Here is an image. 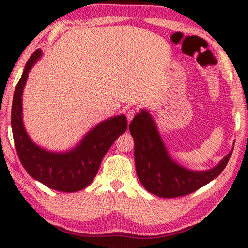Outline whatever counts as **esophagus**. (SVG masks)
<instances>
[{"label":"esophagus","instance_id":"1","mask_svg":"<svg viewBox=\"0 0 248 248\" xmlns=\"http://www.w3.org/2000/svg\"><path fill=\"white\" fill-rule=\"evenodd\" d=\"M134 117H135V110L134 109H129L127 111V120H128L129 124L131 123V120L134 119Z\"/></svg>","mask_w":248,"mask_h":248}]
</instances>
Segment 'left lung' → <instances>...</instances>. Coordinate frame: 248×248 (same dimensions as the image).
Instances as JSON below:
<instances>
[{"label":"left lung","instance_id":"obj_1","mask_svg":"<svg viewBox=\"0 0 248 248\" xmlns=\"http://www.w3.org/2000/svg\"><path fill=\"white\" fill-rule=\"evenodd\" d=\"M129 130L135 141L137 176L149 193L164 198L191 194L219 176L232 156V150L218 165L208 170L195 171L172 159L151 114L145 109L134 118Z\"/></svg>","mask_w":248,"mask_h":248}]
</instances>
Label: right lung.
I'll return each mask as SVG.
<instances>
[{"mask_svg":"<svg viewBox=\"0 0 248 248\" xmlns=\"http://www.w3.org/2000/svg\"><path fill=\"white\" fill-rule=\"evenodd\" d=\"M41 57V50L31 55L14 91L11 114L14 143L21 164L30 176L54 190L75 193L93 180L107 151L127 130V119L120 114L102 121L90 129L75 148L63 153L46 150L33 142L24 128L22 95L30 70Z\"/></svg>","mask_w":248,"mask_h":248,"instance_id":"right-lung-1","label":"right lung"}]
</instances>
